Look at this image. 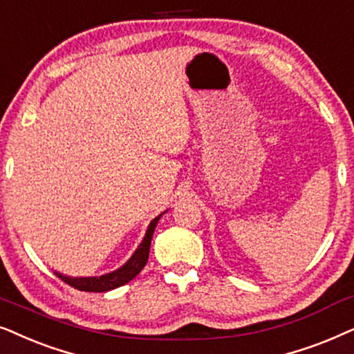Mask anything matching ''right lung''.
<instances>
[{"mask_svg": "<svg viewBox=\"0 0 354 354\" xmlns=\"http://www.w3.org/2000/svg\"><path fill=\"white\" fill-rule=\"evenodd\" d=\"M162 215L163 214H160L158 216H155V218L150 221L147 233H145L142 243L139 244V248L136 249L129 261L122 267L118 268V270L111 273H105V275L102 277H79V279L77 277H66L59 272H55V275L75 290L92 291V293H103V291H110V290L118 288V286L126 285L128 281L133 280L134 277L145 267V263H147L150 243H152L155 226H157L160 216Z\"/></svg>", "mask_w": 354, "mask_h": 354, "instance_id": "add662e5", "label": "right lung"}]
</instances>
